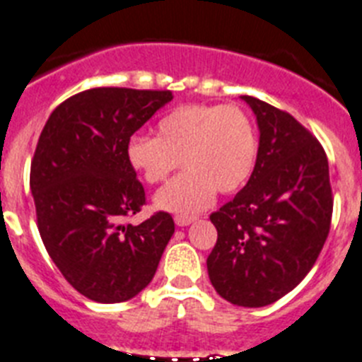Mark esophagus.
<instances>
[{
  "mask_svg": "<svg viewBox=\"0 0 362 362\" xmlns=\"http://www.w3.org/2000/svg\"><path fill=\"white\" fill-rule=\"evenodd\" d=\"M194 216H185V214H181V216H175L174 218V221H175V225H177V227H187V225H190L194 221Z\"/></svg>",
  "mask_w": 362,
  "mask_h": 362,
  "instance_id": "34e87169",
  "label": "esophagus"
}]
</instances>
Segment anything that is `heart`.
<instances>
[{"label":"heart","instance_id":"obj_1","mask_svg":"<svg viewBox=\"0 0 362 362\" xmlns=\"http://www.w3.org/2000/svg\"><path fill=\"white\" fill-rule=\"evenodd\" d=\"M258 141L236 106H179L157 124V137L135 135L126 157L146 183H160L181 160L185 172L156 194V206L175 214L205 211L216 192L233 194L255 170Z\"/></svg>","mask_w":362,"mask_h":362}]
</instances>
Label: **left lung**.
Here are the masks:
<instances>
[{
  "instance_id": "left-lung-1",
  "label": "left lung",
  "mask_w": 362,
  "mask_h": 362,
  "mask_svg": "<svg viewBox=\"0 0 362 362\" xmlns=\"http://www.w3.org/2000/svg\"><path fill=\"white\" fill-rule=\"evenodd\" d=\"M256 117V165L233 202L211 214L218 242L206 258L221 298L264 308L293 291L311 271L332 223L328 157L286 111L243 95Z\"/></svg>"
}]
</instances>
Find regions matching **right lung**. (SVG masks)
<instances>
[{"label":"right lung","instance_id":"obj_1","mask_svg":"<svg viewBox=\"0 0 362 362\" xmlns=\"http://www.w3.org/2000/svg\"><path fill=\"white\" fill-rule=\"evenodd\" d=\"M172 98V91L88 89L62 102L38 139L30 192L40 236L67 282L95 302L143 291L174 234L168 212L122 223L144 205L128 141Z\"/></svg>","mask_w":362,"mask_h":362}]
</instances>
